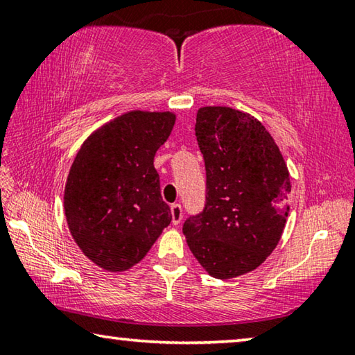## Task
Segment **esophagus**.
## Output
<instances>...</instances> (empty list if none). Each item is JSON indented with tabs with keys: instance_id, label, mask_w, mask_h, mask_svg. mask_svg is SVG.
Wrapping results in <instances>:
<instances>
[{
	"instance_id": "34e87169",
	"label": "esophagus",
	"mask_w": 355,
	"mask_h": 355,
	"mask_svg": "<svg viewBox=\"0 0 355 355\" xmlns=\"http://www.w3.org/2000/svg\"><path fill=\"white\" fill-rule=\"evenodd\" d=\"M171 214H172V224L173 225H178L180 222L183 219V209L182 207L178 205V203H173L171 207Z\"/></svg>"
}]
</instances>
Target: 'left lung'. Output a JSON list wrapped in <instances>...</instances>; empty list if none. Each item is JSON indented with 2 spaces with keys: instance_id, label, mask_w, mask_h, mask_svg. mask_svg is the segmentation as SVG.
Here are the masks:
<instances>
[{
  "instance_id": "8db88e82",
  "label": "left lung",
  "mask_w": 355,
  "mask_h": 355,
  "mask_svg": "<svg viewBox=\"0 0 355 355\" xmlns=\"http://www.w3.org/2000/svg\"><path fill=\"white\" fill-rule=\"evenodd\" d=\"M196 136L207 169V203L186 219L192 255L214 279L254 271L272 254L290 213L291 180L271 133L228 106L197 111Z\"/></svg>"
}]
</instances>
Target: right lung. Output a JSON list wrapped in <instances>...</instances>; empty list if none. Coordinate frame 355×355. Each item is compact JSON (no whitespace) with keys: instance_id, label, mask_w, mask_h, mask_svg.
Listing matches in <instances>:
<instances>
[{"instance_id":"right-lung-1","label":"right lung","mask_w":355,"mask_h":355,"mask_svg":"<svg viewBox=\"0 0 355 355\" xmlns=\"http://www.w3.org/2000/svg\"><path fill=\"white\" fill-rule=\"evenodd\" d=\"M175 120L171 111H128L92 131L78 150L64 213L73 241L101 269L133 268L171 224L153 158Z\"/></svg>"}]
</instances>
